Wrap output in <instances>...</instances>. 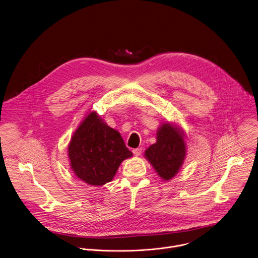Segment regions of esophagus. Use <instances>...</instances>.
Wrapping results in <instances>:
<instances>
[{"label": "esophagus", "mask_w": 258, "mask_h": 258, "mask_svg": "<svg viewBox=\"0 0 258 258\" xmlns=\"http://www.w3.org/2000/svg\"><path fill=\"white\" fill-rule=\"evenodd\" d=\"M133 153H134V155L135 156H140L141 155V153H142V149L141 148H137V149H134L133 150Z\"/></svg>", "instance_id": "34e87169"}]
</instances>
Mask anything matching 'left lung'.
<instances>
[{
	"label": "left lung",
	"instance_id": "8db88e82",
	"mask_svg": "<svg viewBox=\"0 0 258 258\" xmlns=\"http://www.w3.org/2000/svg\"><path fill=\"white\" fill-rule=\"evenodd\" d=\"M156 143L144 153L157 175L169 181L179 172L186 157L187 142L184 131L177 122H162L157 130Z\"/></svg>",
	"mask_w": 258,
	"mask_h": 258
}]
</instances>
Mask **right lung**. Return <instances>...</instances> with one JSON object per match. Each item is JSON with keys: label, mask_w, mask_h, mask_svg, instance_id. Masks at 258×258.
Returning a JSON list of instances; mask_svg holds the SVG:
<instances>
[{"label": "right lung", "mask_w": 258, "mask_h": 258, "mask_svg": "<svg viewBox=\"0 0 258 258\" xmlns=\"http://www.w3.org/2000/svg\"><path fill=\"white\" fill-rule=\"evenodd\" d=\"M132 156L118 131L108 126L96 111L85 115L68 146L73 173L91 186L110 182L122 161Z\"/></svg>", "instance_id": "add662e5"}]
</instances>
